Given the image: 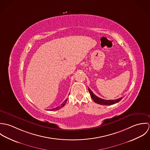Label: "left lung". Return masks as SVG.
Wrapping results in <instances>:
<instances>
[{
  "label": "left lung",
  "instance_id": "8db88e82",
  "mask_svg": "<svg viewBox=\"0 0 150 150\" xmlns=\"http://www.w3.org/2000/svg\"><path fill=\"white\" fill-rule=\"evenodd\" d=\"M88 91H89V92L91 96L92 99H93V100L95 103L101 105H114L115 103L119 102L123 98L122 97H121V98L115 99V100H105V99H101V98L98 97L97 96H96L89 88H88Z\"/></svg>",
  "mask_w": 150,
  "mask_h": 150
}]
</instances>
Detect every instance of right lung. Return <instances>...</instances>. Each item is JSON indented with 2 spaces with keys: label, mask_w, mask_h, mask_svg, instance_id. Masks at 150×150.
I'll list each match as a JSON object with an SVG mask.
<instances>
[{
  "label": "right lung",
  "mask_w": 150,
  "mask_h": 150,
  "mask_svg": "<svg viewBox=\"0 0 150 150\" xmlns=\"http://www.w3.org/2000/svg\"><path fill=\"white\" fill-rule=\"evenodd\" d=\"M67 100V98L66 99V100H64V102L60 106H58V107H55V108H52V109H51V110H52V111H55V110H59V109L62 108V107H64V105H65V104H66Z\"/></svg>",
  "instance_id": "1"
}]
</instances>
